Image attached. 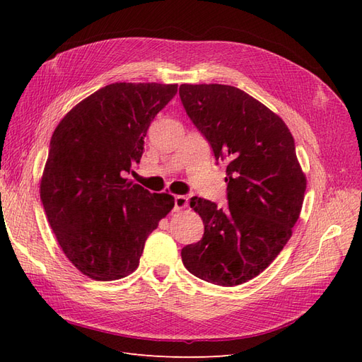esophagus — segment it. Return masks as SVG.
<instances>
[{
	"label": "esophagus",
	"instance_id": "obj_1",
	"mask_svg": "<svg viewBox=\"0 0 362 362\" xmlns=\"http://www.w3.org/2000/svg\"><path fill=\"white\" fill-rule=\"evenodd\" d=\"M187 205H189L187 196H184V194L175 196V210H182V208H185Z\"/></svg>",
	"mask_w": 362,
	"mask_h": 362
}]
</instances>
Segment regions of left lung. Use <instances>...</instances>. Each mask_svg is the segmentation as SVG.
Segmentation results:
<instances>
[{"instance_id":"1","label":"left lung","mask_w":362,"mask_h":362,"mask_svg":"<svg viewBox=\"0 0 362 362\" xmlns=\"http://www.w3.org/2000/svg\"><path fill=\"white\" fill-rule=\"evenodd\" d=\"M180 98L216 160H226L228 205L198 196L190 206L204 237L181 250L185 269L216 286L234 287L270 266L298 222L306 178L284 120L226 84H181Z\"/></svg>"}]
</instances>
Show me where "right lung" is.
<instances>
[{
  "instance_id": "add662e5",
  "label": "right lung",
  "mask_w": 362,
  "mask_h": 362,
  "mask_svg": "<svg viewBox=\"0 0 362 362\" xmlns=\"http://www.w3.org/2000/svg\"><path fill=\"white\" fill-rule=\"evenodd\" d=\"M177 84L113 83L64 116L49 141L40 201L64 255L83 275L133 273L148 235L175 205L127 178L140 163L152 120Z\"/></svg>"
}]
</instances>
